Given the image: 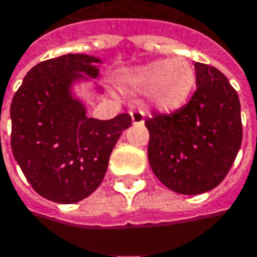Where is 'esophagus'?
Wrapping results in <instances>:
<instances>
[{"label": "esophagus", "instance_id": "34e87169", "mask_svg": "<svg viewBox=\"0 0 257 257\" xmlns=\"http://www.w3.org/2000/svg\"><path fill=\"white\" fill-rule=\"evenodd\" d=\"M131 120L134 125H143L144 123V111H141V110L131 111Z\"/></svg>", "mask_w": 257, "mask_h": 257}]
</instances>
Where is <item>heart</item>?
<instances>
[{"label": "heart", "mask_w": 257, "mask_h": 257, "mask_svg": "<svg viewBox=\"0 0 257 257\" xmlns=\"http://www.w3.org/2000/svg\"><path fill=\"white\" fill-rule=\"evenodd\" d=\"M119 83L138 94H152L153 103L163 113H174L188 104L196 86L197 72L185 57L154 60L125 69L117 75Z\"/></svg>", "instance_id": "1"}]
</instances>
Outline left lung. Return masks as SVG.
Here are the masks:
<instances>
[{
    "instance_id": "left-lung-1",
    "label": "left lung",
    "mask_w": 257,
    "mask_h": 257,
    "mask_svg": "<svg viewBox=\"0 0 257 257\" xmlns=\"http://www.w3.org/2000/svg\"><path fill=\"white\" fill-rule=\"evenodd\" d=\"M197 89L169 116L146 120L149 162L169 190L196 196L213 190L231 169L241 146V108L235 89L216 67L196 63Z\"/></svg>"
}]
</instances>
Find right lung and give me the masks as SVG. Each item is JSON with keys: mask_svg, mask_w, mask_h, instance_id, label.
<instances>
[{"mask_svg": "<svg viewBox=\"0 0 257 257\" xmlns=\"http://www.w3.org/2000/svg\"><path fill=\"white\" fill-rule=\"evenodd\" d=\"M103 61L88 54H64L34 66L10 107L12 150L39 196L70 204L92 194L105 175L119 137L132 123L128 113L110 120L86 116L75 86L91 83Z\"/></svg>", "mask_w": 257, "mask_h": 257, "instance_id": "add662e5", "label": "right lung"}]
</instances>
